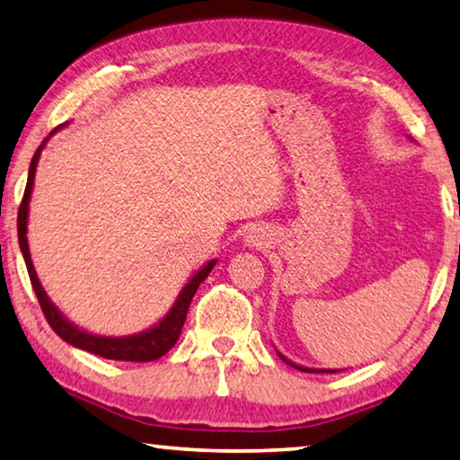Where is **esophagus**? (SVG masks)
<instances>
[{"label": "esophagus", "mask_w": 460, "mask_h": 460, "mask_svg": "<svg viewBox=\"0 0 460 460\" xmlns=\"http://www.w3.org/2000/svg\"><path fill=\"white\" fill-rule=\"evenodd\" d=\"M273 244V232L267 226H251L244 232V246L251 251H263Z\"/></svg>", "instance_id": "34e87169"}]
</instances>
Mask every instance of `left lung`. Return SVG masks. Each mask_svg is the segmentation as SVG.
Wrapping results in <instances>:
<instances>
[{"label": "left lung", "instance_id": "1", "mask_svg": "<svg viewBox=\"0 0 460 460\" xmlns=\"http://www.w3.org/2000/svg\"><path fill=\"white\" fill-rule=\"evenodd\" d=\"M409 139H411V137H409ZM278 356H279L281 359H284L286 364H289V366H292V368L300 370V372H310V374H324V372H327V374H333V372H341V370H333V368H308V366H300V364L292 362V359H288V358L284 356V353H279V351H278Z\"/></svg>", "mask_w": 460, "mask_h": 460}]
</instances>
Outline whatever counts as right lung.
Listing matches in <instances>:
<instances>
[{
    "label": "right lung",
    "mask_w": 460,
    "mask_h": 460,
    "mask_svg": "<svg viewBox=\"0 0 460 460\" xmlns=\"http://www.w3.org/2000/svg\"><path fill=\"white\" fill-rule=\"evenodd\" d=\"M63 127H67V123L55 127V129L49 133V137L42 139L39 150L34 152L31 168H28L26 190H24L22 203H20V209H18V243H20V251H22V257L26 261V270H28V275H31L34 294H37L42 313H45L49 324H51V329L63 339V341L74 345V348L96 353V356L107 358V359H119V362H152V359L162 358L168 349L174 348L176 339H179V335H181L182 324H185L190 300H193L197 288H199L201 281L208 278L209 271L214 270V265L217 263V261L216 259L208 261L206 265L199 267V270L190 275L187 284L182 286V289L179 292V296H176V300L171 306V310H168V313L162 316L156 324H152V327L146 331H139V333L125 335V337L96 335V333H90V331H86V329L77 327V324L69 321L67 316L63 314L61 310L51 302V298H49L45 292V288H42V284L39 281V275L32 265L31 249H28V238H26L28 209H31L34 174H37L40 152L45 150L47 141L51 139L59 129H63Z\"/></svg>",
    "instance_id": "obj_1"
}]
</instances>
